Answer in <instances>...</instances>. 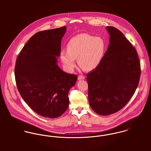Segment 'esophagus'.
Instances as JSON below:
<instances>
[{
    "label": "esophagus",
    "instance_id": "obj_1",
    "mask_svg": "<svg viewBox=\"0 0 151 151\" xmlns=\"http://www.w3.org/2000/svg\"><path fill=\"white\" fill-rule=\"evenodd\" d=\"M85 78V77L82 76V75H79L78 76V80H84Z\"/></svg>",
    "mask_w": 151,
    "mask_h": 151
}]
</instances>
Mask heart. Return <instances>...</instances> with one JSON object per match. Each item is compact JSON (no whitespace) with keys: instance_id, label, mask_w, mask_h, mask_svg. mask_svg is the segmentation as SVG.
Listing matches in <instances>:
<instances>
[{"instance_id":"heart-1","label":"heart","mask_w":151,"mask_h":151,"mask_svg":"<svg viewBox=\"0 0 151 151\" xmlns=\"http://www.w3.org/2000/svg\"><path fill=\"white\" fill-rule=\"evenodd\" d=\"M106 45L101 37L86 34H80L72 38L67 43V51L60 53V59L66 68L71 71L77 59L79 66L86 71L96 68L102 62Z\"/></svg>"}]
</instances>
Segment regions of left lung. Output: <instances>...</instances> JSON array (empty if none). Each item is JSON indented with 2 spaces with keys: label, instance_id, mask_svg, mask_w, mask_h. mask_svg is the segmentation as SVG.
Wrapping results in <instances>:
<instances>
[{
  "label": "left lung",
  "instance_id": "left-lung-1",
  "mask_svg": "<svg viewBox=\"0 0 151 151\" xmlns=\"http://www.w3.org/2000/svg\"><path fill=\"white\" fill-rule=\"evenodd\" d=\"M109 45L99 65L86 76L88 100L97 114L108 116L123 108L134 95L141 75L139 58L129 41L113 27H106Z\"/></svg>",
  "mask_w": 151,
  "mask_h": 151
}]
</instances>
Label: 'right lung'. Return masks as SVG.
Segmentation results:
<instances>
[{"mask_svg": "<svg viewBox=\"0 0 151 151\" xmlns=\"http://www.w3.org/2000/svg\"><path fill=\"white\" fill-rule=\"evenodd\" d=\"M66 27L40 31L25 45L16 62L14 74L24 101L44 117L56 118L68 106V93L77 76L58 65Z\"/></svg>", "mask_w": 151, "mask_h": 151, "instance_id": "obj_1", "label": "right lung"}]
</instances>
